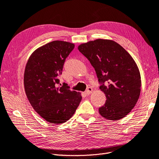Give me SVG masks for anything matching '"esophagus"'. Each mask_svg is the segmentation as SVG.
Here are the masks:
<instances>
[{"label":"esophagus","instance_id":"34e87169","mask_svg":"<svg viewBox=\"0 0 159 159\" xmlns=\"http://www.w3.org/2000/svg\"><path fill=\"white\" fill-rule=\"evenodd\" d=\"M85 92H86V94H87V95L90 94V93L92 92V87H89Z\"/></svg>","mask_w":159,"mask_h":159}]
</instances>
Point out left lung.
I'll return each mask as SVG.
<instances>
[{
  "label": "left lung",
  "instance_id": "obj_1",
  "mask_svg": "<svg viewBox=\"0 0 159 159\" xmlns=\"http://www.w3.org/2000/svg\"><path fill=\"white\" fill-rule=\"evenodd\" d=\"M78 49L94 68L107 100L99 108L105 119L118 120L136 105L141 92V76L129 53L111 40L96 39L81 44Z\"/></svg>",
  "mask_w": 159,
  "mask_h": 159
}]
</instances>
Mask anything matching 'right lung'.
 I'll return each instance as SVG.
<instances>
[{
    "instance_id": "right-lung-1",
    "label": "right lung",
    "mask_w": 159,
    "mask_h": 159,
    "mask_svg": "<svg viewBox=\"0 0 159 159\" xmlns=\"http://www.w3.org/2000/svg\"><path fill=\"white\" fill-rule=\"evenodd\" d=\"M75 44L54 40L40 47L29 57L24 72V88L36 112L52 124H62L74 115L82 99L67 84L57 87L66 59Z\"/></svg>"
}]
</instances>
